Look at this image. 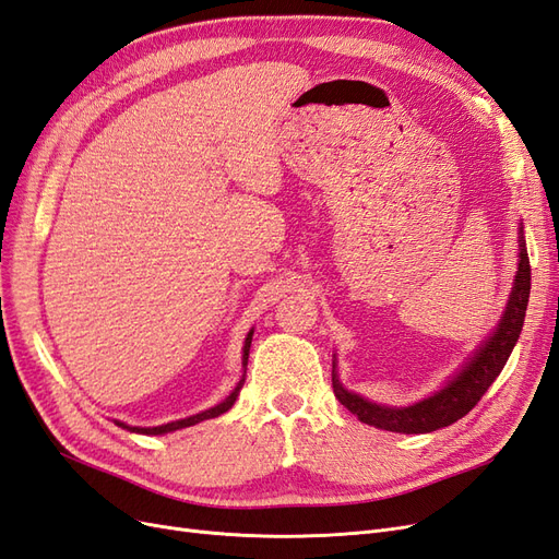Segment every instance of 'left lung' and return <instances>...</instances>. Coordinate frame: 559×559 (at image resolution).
Segmentation results:
<instances>
[{
    "instance_id": "left-lung-1",
    "label": "left lung",
    "mask_w": 559,
    "mask_h": 559,
    "mask_svg": "<svg viewBox=\"0 0 559 559\" xmlns=\"http://www.w3.org/2000/svg\"><path fill=\"white\" fill-rule=\"evenodd\" d=\"M532 289V265L527 257V247L520 238V263L515 286L509 300V308L503 312L501 324L497 331L487 337L485 345L473 354V359L462 368V373L450 380L441 392L419 401L408 408H386V405L370 403L357 394L347 392L343 384L333 376V394L345 408L361 419L364 425L378 427L384 431L396 433H429L436 429H443L462 419L468 411L476 408V403L483 399L492 382L499 378L506 361H509L511 352L518 343L524 312H527Z\"/></svg>"
}]
</instances>
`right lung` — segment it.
Listing matches in <instances>:
<instances>
[{"instance_id":"right-lung-1","label":"right lung","mask_w":559,"mask_h":559,"mask_svg":"<svg viewBox=\"0 0 559 559\" xmlns=\"http://www.w3.org/2000/svg\"><path fill=\"white\" fill-rule=\"evenodd\" d=\"M251 335H253V331H249V335H247V341H245V354H242V366H247V359H249V347H251ZM247 373V370H245ZM242 384H245V376H242V380L238 382V386L233 389L230 392V396L226 399V401H222L218 405H214V408H210V411H205V413H198V415H193V417H186V419H179V421H170V425H163V427H148V429H140V427H126V425H121V421H118V427H123V429H130V431H138V433H151V436H158V433H167V431H177V429H183V427H193V425H198V421H202V419H210V417H218L222 413H226L230 405L235 403V399H238V394H240V389H242Z\"/></svg>"}]
</instances>
